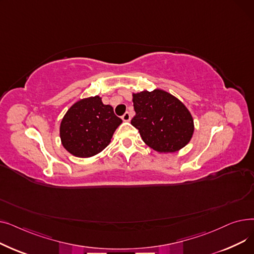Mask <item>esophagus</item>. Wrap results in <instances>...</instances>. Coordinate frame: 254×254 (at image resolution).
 Segmentation results:
<instances>
[{"label":"esophagus","mask_w":254,"mask_h":254,"mask_svg":"<svg viewBox=\"0 0 254 254\" xmlns=\"http://www.w3.org/2000/svg\"><path fill=\"white\" fill-rule=\"evenodd\" d=\"M123 120L124 122H129L130 120V114H129V112H126L124 115H123Z\"/></svg>","instance_id":"1"}]
</instances>
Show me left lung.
<instances>
[{"instance_id":"8db88e82","label":"left lung","mask_w":254,"mask_h":254,"mask_svg":"<svg viewBox=\"0 0 254 254\" xmlns=\"http://www.w3.org/2000/svg\"><path fill=\"white\" fill-rule=\"evenodd\" d=\"M134 126L149 147L161 153L175 152L190 141L194 126L185 105L163 89L132 93Z\"/></svg>"}]
</instances>
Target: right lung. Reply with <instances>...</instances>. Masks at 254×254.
<instances>
[{"label":"right lung","mask_w":254,"mask_h":254,"mask_svg":"<svg viewBox=\"0 0 254 254\" xmlns=\"http://www.w3.org/2000/svg\"><path fill=\"white\" fill-rule=\"evenodd\" d=\"M122 123L112 106L104 105L99 96L79 100L62 119L61 141L64 149L74 156L90 157L109 145Z\"/></svg>","instance_id":"1"}]
</instances>
